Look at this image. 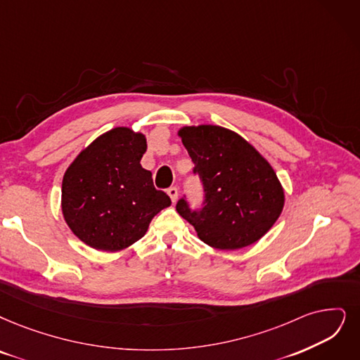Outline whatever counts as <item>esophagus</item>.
I'll return each instance as SVG.
<instances>
[{"mask_svg": "<svg viewBox=\"0 0 360 360\" xmlns=\"http://www.w3.org/2000/svg\"><path fill=\"white\" fill-rule=\"evenodd\" d=\"M167 193H168V196L171 198V200H172V204H176V200H177V196H179V191H177V188H169V189L167 191Z\"/></svg>", "mask_w": 360, "mask_h": 360, "instance_id": "obj_1", "label": "esophagus"}]
</instances>
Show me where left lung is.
Listing matches in <instances>:
<instances>
[{"label":"left lung","instance_id":"obj_1","mask_svg":"<svg viewBox=\"0 0 360 360\" xmlns=\"http://www.w3.org/2000/svg\"><path fill=\"white\" fill-rule=\"evenodd\" d=\"M177 134L205 191L202 210L192 211L180 199L177 212L215 250L235 251L262 239L285 204L282 184L266 158L224 127H181Z\"/></svg>","mask_w":360,"mask_h":360}]
</instances>
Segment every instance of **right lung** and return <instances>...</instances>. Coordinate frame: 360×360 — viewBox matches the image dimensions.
Instances as JSON below:
<instances>
[{
  "label": "right lung",
  "mask_w": 360,
  "mask_h": 360,
  "mask_svg": "<svg viewBox=\"0 0 360 360\" xmlns=\"http://www.w3.org/2000/svg\"><path fill=\"white\" fill-rule=\"evenodd\" d=\"M146 137L115 127L82 149L62 181V214L85 245L117 252L146 235L155 215L171 205L141 167Z\"/></svg>",
  "instance_id": "obj_1"
}]
</instances>
